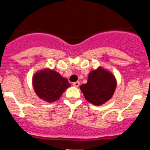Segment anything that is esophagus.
I'll list each match as a JSON object with an SVG mask.
<instances>
[{"label": "esophagus", "mask_w": 150, "mask_h": 150, "mask_svg": "<svg viewBox=\"0 0 150 150\" xmlns=\"http://www.w3.org/2000/svg\"><path fill=\"white\" fill-rule=\"evenodd\" d=\"M79 85H80L79 82H75L73 83V86H74L75 87H79Z\"/></svg>", "instance_id": "1"}]
</instances>
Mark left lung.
<instances>
[{"label": "left lung", "instance_id": "obj_1", "mask_svg": "<svg viewBox=\"0 0 150 150\" xmlns=\"http://www.w3.org/2000/svg\"><path fill=\"white\" fill-rule=\"evenodd\" d=\"M117 87L114 75L102 67L91 71L87 83L80 86L86 100L96 106H100L111 99Z\"/></svg>", "mask_w": 150, "mask_h": 150}]
</instances>
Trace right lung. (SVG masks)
<instances>
[{
	"label": "right lung",
	"mask_w": 150,
	"mask_h": 150,
	"mask_svg": "<svg viewBox=\"0 0 150 150\" xmlns=\"http://www.w3.org/2000/svg\"><path fill=\"white\" fill-rule=\"evenodd\" d=\"M33 86L40 98L53 103L58 100L71 85L67 79L62 77L56 71L45 68L34 74Z\"/></svg>",
	"instance_id": "right-lung-1"
}]
</instances>
